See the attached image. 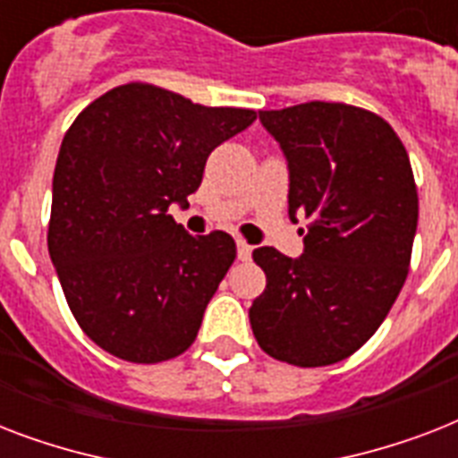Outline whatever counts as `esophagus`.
I'll return each mask as SVG.
<instances>
[{"mask_svg":"<svg viewBox=\"0 0 458 458\" xmlns=\"http://www.w3.org/2000/svg\"><path fill=\"white\" fill-rule=\"evenodd\" d=\"M237 257H240V261H250L251 244H247L244 240H237Z\"/></svg>","mask_w":458,"mask_h":458,"instance_id":"34e87169","label":"esophagus"}]
</instances>
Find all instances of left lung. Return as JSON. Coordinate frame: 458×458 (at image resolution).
I'll return each mask as SVG.
<instances>
[{
  "label": "left lung",
  "instance_id": "1",
  "mask_svg": "<svg viewBox=\"0 0 458 458\" xmlns=\"http://www.w3.org/2000/svg\"><path fill=\"white\" fill-rule=\"evenodd\" d=\"M290 165V218L304 216V254L254 250L266 290L250 309L259 347L316 369L373 337L404 287L419 223L406 147L377 114L342 102L259 111Z\"/></svg>",
  "mask_w": 458,
  "mask_h": 458
}]
</instances>
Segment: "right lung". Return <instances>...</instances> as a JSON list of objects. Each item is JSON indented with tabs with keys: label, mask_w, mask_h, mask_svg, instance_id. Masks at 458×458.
<instances>
[{
	"label": "right lung",
	"mask_w": 458,
	"mask_h": 458,
	"mask_svg": "<svg viewBox=\"0 0 458 458\" xmlns=\"http://www.w3.org/2000/svg\"><path fill=\"white\" fill-rule=\"evenodd\" d=\"M254 118V109L125 82L71 123L54 168L47 247L68 309L97 347L132 363L190 349L237 247L223 230L190 235L168 207H187L208 154Z\"/></svg>",
	"instance_id": "right-lung-1"
}]
</instances>
